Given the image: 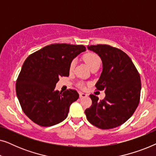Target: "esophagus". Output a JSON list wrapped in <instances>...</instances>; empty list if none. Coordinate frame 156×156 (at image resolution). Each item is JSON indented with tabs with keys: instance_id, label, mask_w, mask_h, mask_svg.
<instances>
[{
	"instance_id": "1",
	"label": "esophagus",
	"mask_w": 156,
	"mask_h": 156,
	"mask_svg": "<svg viewBox=\"0 0 156 156\" xmlns=\"http://www.w3.org/2000/svg\"><path fill=\"white\" fill-rule=\"evenodd\" d=\"M87 96H88V95H87V94L83 93V92H80V98H82V97H87Z\"/></svg>"
}]
</instances>
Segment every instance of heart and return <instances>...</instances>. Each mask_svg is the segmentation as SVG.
Returning a JSON list of instances; mask_svg holds the SVG:
<instances>
[{
  "mask_svg": "<svg viewBox=\"0 0 156 156\" xmlns=\"http://www.w3.org/2000/svg\"><path fill=\"white\" fill-rule=\"evenodd\" d=\"M83 59L85 61V62L87 64V65L91 68V69H94L95 67H99L100 65H101V58L97 54L94 52H87L86 54L84 55L83 56ZM76 60L75 59H72L71 62L69 64V71H72L74 69V67H75ZM78 86L80 88H84V83L80 82L78 84Z\"/></svg>",
  "mask_w": 156,
  "mask_h": 156,
  "instance_id": "obj_1",
  "label": "heart"
}]
</instances>
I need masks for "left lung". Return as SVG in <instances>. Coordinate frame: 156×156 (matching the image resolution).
I'll return each mask as SVG.
<instances>
[{
    "mask_svg": "<svg viewBox=\"0 0 156 156\" xmlns=\"http://www.w3.org/2000/svg\"><path fill=\"white\" fill-rule=\"evenodd\" d=\"M97 53L103 71L95 87L103 91V100L90 94L92 104L85 110L87 119L101 129H111L124 123L133 114L140 101L141 82L131 59L120 49L108 44L87 47Z\"/></svg>",
    "mask_w": 156,
    "mask_h": 156,
    "instance_id": "8db88e82",
    "label": "left lung"
}]
</instances>
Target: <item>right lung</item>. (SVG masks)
<instances>
[{"instance_id":"right-lung-1","label":"right lung","mask_w":156,"mask_h":156,"mask_svg":"<svg viewBox=\"0 0 156 156\" xmlns=\"http://www.w3.org/2000/svg\"><path fill=\"white\" fill-rule=\"evenodd\" d=\"M86 50L82 44H49L30 55L16 80L21 108L28 118L41 126H51L67 118L69 106L79 98L74 89L55 91L59 77L69 75V64Z\"/></svg>"}]
</instances>
